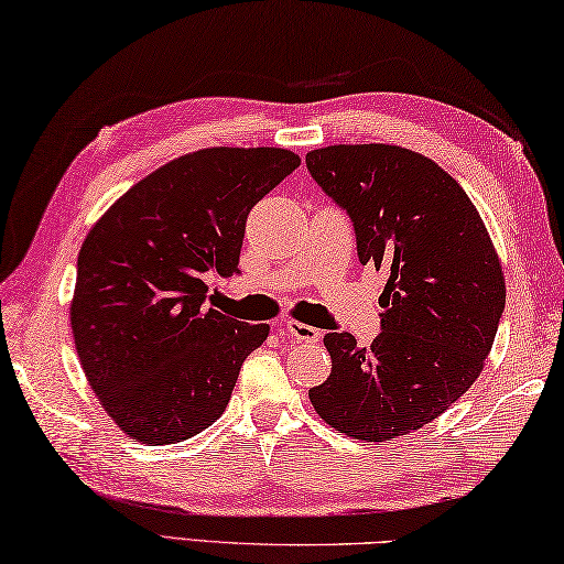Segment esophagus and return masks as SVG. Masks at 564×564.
<instances>
[{"label":"esophagus","instance_id":"esophagus-1","mask_svg":"<svg viewBox=\"0 0 564 564\" xmlns=\"http://www.w3.org/2000/svg\"><path fill=\"white\" fill-rule=\"evenodd\" d=\"M284 329H288V335L300 339V343H319L322 339V332L317 327H310V325H302V322H284Z\"/></svg>","mask_w":564,"mask_h":564}]
</instances>
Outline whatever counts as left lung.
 I'll return each instance as SVG.
<instances>
[{"label":"left lung","instance_id":"left-lung-1","mask_svg":"<svg viewBox=\"0 0 564 564\" xmlns=\"http://www.w3.org/2000/svg\"><path fill=\"white\" fill-rule=\"evenodd\" d=\"M304 162L352 219L359 262L387 272L382 332L369 347L325 335L332 372L310 400L355 440L408 435L452 408L490 355L505 312L492 239L465 189L404 147L335 144Z\"/></svg>","mask_w":564,"mask_h":564}]
</instances>
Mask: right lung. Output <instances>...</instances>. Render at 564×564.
Returning <instances> with one entry per match:
<instances>
[{"label": "right lung", "instance_id": "1", "mask_svg": "<svg viewBox=\"0 0 564 564\" xmlns=\"http://www.w3.org/2000/svg\"><path fill=\"white\" fill-rule=\"evenodd\" d=\"M300 167L280 147H209L137 182L89 229L69 307L82 369L129 437L207 430L270 327L207 307L205 276L239 272L247 215Z\"/></svg>", "mask_w": 564, "mask_h": 564}]
</instances>
